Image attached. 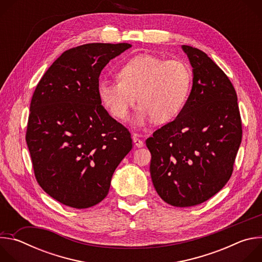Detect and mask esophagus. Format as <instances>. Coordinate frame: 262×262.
Instances as JSON below:
<instances>
[{
  "label": "esophagus",
  "instance_id": "1",
  "mask_svg": "<svg viewBox=\"0 0 262 262\" xmlns=\"http://www.w3.org/2000/svg\"><path fill=\"white\" fill-rule=\"evenodd\" d=\"M133 141H134V143H135V145H136L137 147H143V146H144L143 140H141V139L137 136V134H135V135L133 136Z\"/></svg>",
  "mask_w": 262,
  "mask_h": 262
}]
</instances>
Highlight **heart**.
Segmentation results:
<instances>
[{"instance_id": "1", "label": "heart", "mask_w": 262, "mask_h": 262, "mask_svg": "<svg viewBox=\"0 0 262 262\" xmlns=\"http://www.w3.org/2000/svg\"><path fill=\"white\" fill-rule=\"evenodd\" d=\"M118 81L103 80L98 85V97L108 113L125 120L138 101L135 121L143 125L154 119L167 123L174 119L188 100L192 72L179 59H165L157 55H137L117 71Z\"/></svg>"}]
</instances>
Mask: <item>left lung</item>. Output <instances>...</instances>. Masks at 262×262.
<instances>
[{
	"mask_svg": "<svg viewBox=\"0 0 262 262\" xmlns=\"http://www.w3.org/2000/svg\"><path fill=\"white\" fill-rule=\"evenodd\" d=\"M193 87L178 116L146 140L156 191L168 204L195 206L230 179L243 137L235 89L204 52L182 46Z\"/></svg>",
	"mask_w": 262,
	"mask_h": 262,
	"instance_id": "8db88e82",
	"label": "left lung"
}]
</instances>
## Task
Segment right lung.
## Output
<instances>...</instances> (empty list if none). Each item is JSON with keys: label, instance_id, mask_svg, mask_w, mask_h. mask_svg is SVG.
<instances>
[{"label": "right lung", "instance_id": "1", "mask_svg": "<svg viewBox=\"0 0 262 262\" xmlns=\"http://www.w3.org/2000/svg\"><path fill=\"white\" fill-rule=\"evenodd\" d=\"M129 43H88L65 51L33 93L26 141L34 175L60 203L88 208L108 193L111 178L132 150L128 129L98 97L104 66Z\"/></svg>", "mask_w": 262, "mask_h": 262}]
</instances>
